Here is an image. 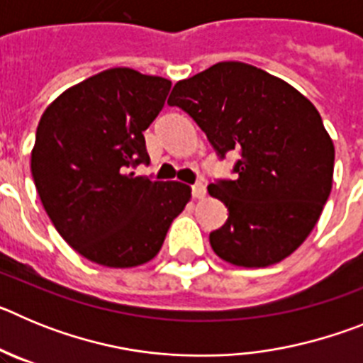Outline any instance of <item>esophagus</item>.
Instances as JSON below:
<instances>
[{
  "mask_svg": "<svg viewBox=\"0 0 363 363\" xmlns=\"http://www.w3.org/2000/svg\"><path fill=\"white\" fill-rule=\"evenodd\" d=\"M192 196L198 198V200L205 196V185L201 184V182H198V184L192 185Z\"/></svg>",
  "mask_w": 363,
  "mask_h": 363,
  "instance_id": "obj_1",
  "label": "esophagus"
}]
</instances>
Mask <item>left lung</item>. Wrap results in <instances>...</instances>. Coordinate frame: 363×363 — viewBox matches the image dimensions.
<instances>
[{
  "label": "left lung",
  "mask_w": 363,
  "mask_h": 363,
  "mask_svg": "<svg viewBox=\"0 0 363 363\" xmlns=\"http://www.w3.org/2000/svg\"><path fill=\"white\" fill-rule=\"evenodd\" d=\"M184 108L221 158L240 154L236 179L207 187L229 209L209 236L238 267H267L293 255L331 194L335 145L322 116L284 79L242 62H221L174 85Z\"/></svg>",
  "instance_id": "8db88e82"
}]
</instances>
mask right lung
Masks as SVG:
<instances>
[{"instance_id":"obj_1","label":"right lung","mask_w":363,"mask_h":363,"mask_svg":"<svg viewBox=\"0 0 363 363\" xmlns=\"http://www.w3.org/2000/svg\"><path fill=\"white\" fill-rule=\"evenodd\" d=\"M171 85L127 67L104 70L57 96L38 123L30 171L41 203L62 238L94 264L150 262L191 200L189 185L129 172L149 163L143 130Z\"/></svg>"}]
</instances>
